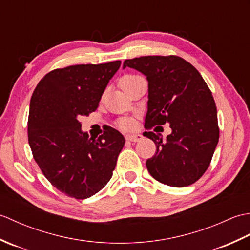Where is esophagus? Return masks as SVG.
<instances>
[{"label": "esophagus", "instance_id": "34e87169", "mask_svg": "<svg viewBox=\"0 0 250 250\" xmlns=\"http://www.w3.org/2000/svg\"><path fill=\"white\" fill-rule=\"evenodd\" d=\"M126 141H130V142H140L143 140V135L142 134H128L125 136Z\"/></svg>", "mask_w": 250, "mask_h": 250}]
</instances>
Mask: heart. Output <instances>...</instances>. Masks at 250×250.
<instances>
[{"instance_id":"heart-1","label":"heart","mask_w":250,"mask_h":250,"mask_svg":"<svg viewBox=\"0 0 250 250\" xmlns=\"http://www.w3.org/2000/svg\"><path fill=\"white\" fill-rule=\"evenodd\" d=\"M141 76H137V75H133V74H128V75H125L124 77H122L120 79V86L124 87L125 84L129 83H132L133 81H135V79L140 78ZM118 125L120 126L121 129H129L131 128L132 125H133V122H132L131 119H128V118H122L118 121Z\"/></svg>"}]
</instances>
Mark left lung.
Masks as SVG:
<instances>
[{"label": "left lung", "instance_id": "8db88e82", "mask_svg": "<svg viewBox=\"0 0 250 250\" xmlns=\"http://www.w3.org/2000/svg\"><path fill=\"white\" fill-rule=\"evenodd\" d=\"M126 66L148 81V132L143 135L157 147L156 155L146 161L148 172L171 187L194 184L208 168L219 140L217 108L208 86L199 71L178 56L134 58L124 62ZM166 123L172 133L162 141L150 130Z\"/></svg>", "mask_w": 250, "mask_h": 250}]
</instances>
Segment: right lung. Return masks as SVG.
Returning a JSON list of instances; mask_svg holds the SVG:
<instances>
[{
	"instance_id": "right-lung-1",
	"label": "right lung",
	"mask_w": 250,
	"mask_h": 250,
	"mask_svg": "<svg viewBox=\"0 0 250 250\" xmlns=\"http://www.w3.org/2000/svg\"><path fill=\"white\" fill-rule=\"evenodd\" d=\"M121 61L56 68L32 94L28 140L32 155L49 183L71 198L83 200L113 176L125 137L106 128L98 139L82 132L79 118L98 108Z\"/></svg>"
}]
</instances>
